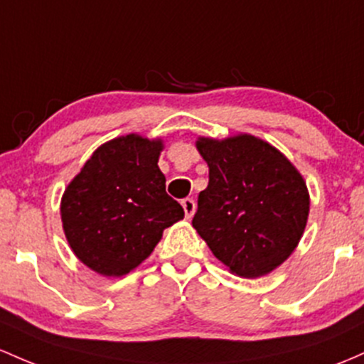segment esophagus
<instances>
[{
  "label": "esophagus",
  "mask_w": 364,
  "mask_h": 364,
  "mask_svg": "<svg viewBox=\"0 0 364 364\" xmlns=\"http://www.w3.org/2000/svg\"><path fill=\"white\" fill-rule=\"evenodd\" d=\"M181 205H183V210H185L186 219L193 218V214H195V200H193V198H185V200L181 202Z\"/></svg>",
  "instance_id": "1"
}]
</instances>
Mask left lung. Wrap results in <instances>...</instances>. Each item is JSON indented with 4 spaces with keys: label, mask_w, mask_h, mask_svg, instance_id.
I'll use <instances>...</instances> for the list:
<instances>
[{
    "label": "left lung",
    "mask_w": 364,
    "mask_h": 364,
    "mask_svg": "<svg viewBox=\"0 0 364 364\" xmlns=\"http://www.w3.org/2000/svg\"><path fill=\"white\" fill-rule=\"evenodd\" d=\"M209 166L193 225L230 273L269 274L301 242L309 215V191L297 167L271 143L240 133L197 139Z\"/></svg>",
    "instance_id": "8db88e82"
}]
</instances>
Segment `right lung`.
<instances>
[{
	"instance_id": "right-lung-1",
	"label": "right lung",
	"mask_w": 364,
	"mask_h": 364,
	"mask_svg": "<svg viewBox=\"0 0 364 364\" xmlns=\"http://www.w3.org/2000/svg\"><path fill=\"white\" fill-rule=\"evenodd\" d=\"M161 138L136 133L103 143L62 195L63 233L75 257L102 277H124L154 252L185 210L166 193Z\"/></svg>"
}]
</instances>
